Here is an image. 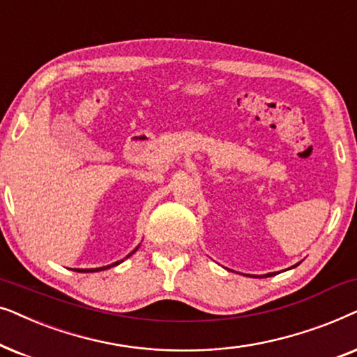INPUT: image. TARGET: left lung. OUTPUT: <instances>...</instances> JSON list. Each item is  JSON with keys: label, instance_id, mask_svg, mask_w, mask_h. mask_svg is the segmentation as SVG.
Listing matches in <instances>:
<instances>
[{"label": "left lung", "instance_id": "obj_1", "mask_svg": "<svg viewBox=\"0 0 357 357\" xmlns=\"http://www.w3.org/2000/svg\"><path fill=\"white\" fill-rule=\"evenodd\" d=\"M297 265H299V263H297ZM266 276H270V275H266Z\"/></svg>", "mask_w": 357, "mask_h": 357}]
</instances>
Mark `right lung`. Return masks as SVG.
I'll use <instances>...</instances> for the list:
<instances>
[{
	"label": "right lung",
	"mask_w": 357,
	"mask_h": 357,
	"mask_svg": "<svg viewBox=\"0 0 357 357\" xmlns=\"http://www.w3.org/2000/svg\"><path fill=\"white\" fill-rule=\"evenodd\" d=\"M136 250H138V248H135V250L131 252L130 255H133V253H135ZM130 255H128V257H130ZM119 263H120V261H116V263H114V265H119ZM110 266H112V265H109V266H104V268H96V270H94V268H92V270H75V271H84V273H89V271H100V270H105V268H110Z\"/></svg>",
	"instance_id": "add662e5"
}]
</instances>
